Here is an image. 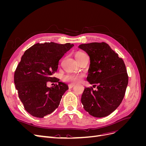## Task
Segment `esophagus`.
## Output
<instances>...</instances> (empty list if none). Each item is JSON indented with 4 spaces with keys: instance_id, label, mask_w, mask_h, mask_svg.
Instances as JSON below:
<instances>
[{
    "instance_id": "obj_1",
    "label": "esophagus",
    "mask_w": 146,
    "mask_h": 146,
    "mask_svg": "<svg viewBox=\"0 0 146 146\" xmlns=\"http://www.w3.org/2000/svg\"><path fill=\"white\" fill-rule=\"evenodd\" d=\"M68 86H69V88H72L74 86H75V85H74V84H69V85H68Z\"/></svg>"
}]
</instances>
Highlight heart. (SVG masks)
<instances>
[{
  "label": "heart",
  "instance_id": "heart-1",
  "mask_svg": "<svg viewBox=\"0 0 146 146\" xmlns=\"http://www.w3.org/2000/svg\"><path fill=\"white\" fill-rule=\"evenodd\" d=\"M86 54L82 52H77L76 55V58L77 61L80 60L83 56ZM84 77V75L82 74H68L63 77V80L65 82L69 83H77L80 82Z\"/></svg>",
  "mask_w": 146,
  "mask_h": 146
}]
</instances>
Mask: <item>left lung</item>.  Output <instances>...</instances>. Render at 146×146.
Returning a JSON list of instances; mask_svg holds the SVG:
<instances>
[{"instance_id":"obj_1","label":"left lung","mask_w":146,"mask_h":146,"mask_svg":"<svg viewBox=\"0 0 146 146\" xmlns=\"http://www.w3.org/2000/svg\"><path fill=\"white\" fill-rule=\"evenodd\" d=\"M90 58L88 81L98 90L85 88L81 101L90 115L104 117L113 113L124 98L129 77L124 62L108 44L91 42L78 46Z\"/></svg>"}]
</instances>
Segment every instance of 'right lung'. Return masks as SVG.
<instances>
[{
    "label": "right lung",
    "instance_id": "right-lung-1",
    "mask_svg": "<svg viewBox=\"0 0 146 146\" xmlns=\"http://www.w3.org/2000/svg\"><path fill=\"white\" fill-rule=\"evenodd\" d=\"M73 46L70 43H37L22 56L14 82L19 98L32 116L42 118L58 107L68 86L53 76L58 69L59 60ZM48 82L58 84L48 88Z\"/></svg>",
    "mask_w": 146,
    "mask_h": 146
}]
</instances>
